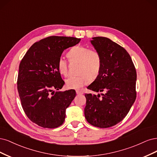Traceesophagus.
<instances>
[{"label":"esophagus","mask_w":157,"mask_h":157,"mask_svg":"<svg viewBox=\"0 0 157 157\" xmlns=\"http://www.w3.org/2000/svg\"><path fill=\"white\" fill-rule=\"evenodd\" d=\"M76 94L78 95H81V94H83V93L82 91H80V90H76Z\"/></svg>","instance_id":"obj_1"}]
</instances>
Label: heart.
Wrapping results in <instances>:
<instances>
[{
  "label": "heart",
  "instance_id": "heart-1",
  "mask_svg": "<svg viewBox=\"0 0 157 157\" xmlns=\"http://www.w3.org/2000/svg\"><path fill=\"white\" fill-rule=\"evenodd\" d=\"M67 56L70 62L79 64V75L66 79L67 88L79 89L87 84L89 79L93 80L98 77L102 68V57L97 51L85 46L76 45L70 49ZM57 69L59 73L64 76L68 75V64L63 57H60L58 60Z\"/></svg>",
  "mask_w": 157,
  "mask_h": 157
}]
</instances>
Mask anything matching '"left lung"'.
<instances>
[{
    "label": "left lung",
    "mask_w": 157,
    "mask_h": 157,
    "mask_svg": "<svg viewBox=\"0 0 157 157\" xmlns=\"http://www.w3.org/2000/svg\"><path fill=\"white\" fill-rule=\"evenodd\" d=\"M91 44L101 55L102 68L87 89L102 94H85V117L93 126L109 128L123 120L135 102L137 75L130 55L121 45L100 36L93 38Z\"/></svg>",
    "instance_id": "left-lung-1"
}]
</instances>
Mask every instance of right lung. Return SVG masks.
Segmentation results:
<instances>
[{"instance_id":"obj_1","label":"right lung","mask_w":157,"mask_h":157,"mask_svg":"<svg viewBox=\"0 0 157 157\" xmlns=\"http://www.w3.org/2000/svg\"><path fill=\"white\" fill-rule=\"evenodd\" d=\"M81 39L52 36L35 42L24 55L19 67L17 90L25 114L43 128H55L64 121L67 109L75 97V90L54 92L64 82L57 61L64 49Z\"/></svg>"}]
</instances>
